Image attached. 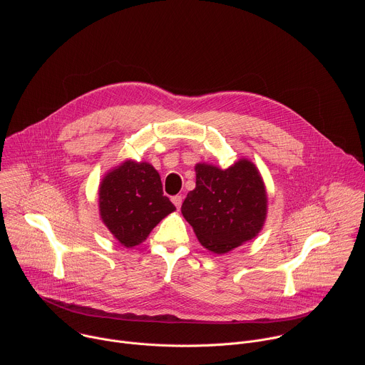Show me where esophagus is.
<instances>
[{"mask_svg": "<svg viewBox=\"0 0 365 365\" xmlns=\"http://www.w3.org/2000/svg\"><path fill=\"white\" fill-rule=\"evenodd\" d=\"M172 202L175 203V206L179 210V207L182 206V202H183V196L182 195H176V196L172 197Z\"/></svg>", "mask_w": 365, "mask_h": 365, "instance_id": "esophagus-1", "label": "esophagus"}]
</instances>
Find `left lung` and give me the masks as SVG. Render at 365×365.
<instances>
[{
  "label": "left lung",
  "instance_id": "obj_1",
  "mask_svg": "<svg viewBox=\"0 0 365 365\" xmlns=\"http://www.w3.org/2000/svg\"><path fill=\"white\" fill-rule=\"evenodd\" d=\"M196 187L182 205V214L199 242L225 254L252 240L267 217V192L255 165L247 159L222 170L197 163Z\"/></svg>",
  "mask_w": 365,
  "mask_h": 365
}]
</instances>
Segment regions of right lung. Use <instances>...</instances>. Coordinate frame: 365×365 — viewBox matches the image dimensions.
<instances>
[{
	"label": "right lung",
	"instance_id": "right-lung-1",
	"mask_svg": "<svg viewBox=\"0 0 365 365\" xmlns=\"http://www.w3.org/2000/svg\"><path fill=\"white\" fill-rule=\"evenodd\" d=\"M176 211L163 195L159 172L150 163L125 160L99 185V215L118 242L141 244L165 217Z\"/></svg>",
	"mask_w": 365,
	"mask_h": 365
}]
</instances>
